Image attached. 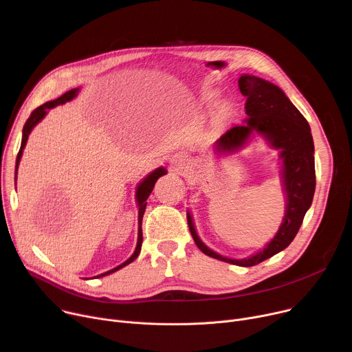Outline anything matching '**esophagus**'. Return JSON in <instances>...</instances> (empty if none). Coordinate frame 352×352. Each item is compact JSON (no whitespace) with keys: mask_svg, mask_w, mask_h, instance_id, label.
Returning a JSON list of instances; mask_svg holds the SVG:
<instances>
[{"mask_svg":"<svg viewBox=\"0 0 352 352\" xmlns=\"http://www.w3.org/2000/svg\"><path fill=\"white\" fill-rule=\"evenodd\" d=\"M175 162H177L178 164H184V163L186 162V157H185L184 155H178V156H177V160H175Z\"/></svg>","mask_w":352,"mask_h":352,"instance_id":"obj_1","label":"esophagus"}]
</instances>
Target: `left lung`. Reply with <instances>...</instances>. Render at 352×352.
Here are the masks:
<instances>
[{"label": "left lung", "mask_w": 352, "mask_h": 352, "mask_svg": "<svg viewBox=\"0 0 352 352\" xmlns=\"http://www.w3.org/2000/svg\"><path fill=\"white\" fill-rule=\"evenodd\" d=\"M242 96L246 97V124L235 125L220 136L216 143L219 152H230L242 146L254 131L263 133L273 147L281 148L284 189L287 193V210L276 236L263 250L248 259L224 258L199 239L192 219L188 214V226L197 248L214 259L250 267L278 254L295 238L307 210L312 205L316 186L315 147L311 128L305 117L289 102L284 91L276 85L252 76L242 75L238 80Z\"/></svg>", "instance_id": "left-lung-1"}]
</instances>
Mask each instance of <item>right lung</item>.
Wrapping results in <instances>:
<instances>
[{
    "label": "right lung",
    "mask_w": 352,
    "mask_h": 352,
    "mask_svg": "<svg viewBox=\"0 0 352 352\" xmlns=\"http://www.w3.org/2000/svg\"><path fill=\"white\" fill-rule=\"evenodd\" d=\"M76 93H78V89H71V90H68L67 93H64L63 96H60L57 100H52V102H47L45 104H43V106H40V107H37L36 110L32 111L30 117L28 118V121H26V124H25V126H23L22 143H21V148H19L18 156H16V166H15L16 170H15V171H18V166H19V162H21V157H22V150H23V147H25V144H26V142H28V136H29L30 131L33 129V126L47 114V110L53 109V107H56V106H58V104H64L65 102H69V100H72V98L76 96ZM164 174H166V170H164L163 167L157 168L156 171H153L152 174L147 175V177L139 184V186H138V189H136V199H138V205H139V216H138V220H139V221H138V223H139V231H138V243H136V249H135L133 255H132L126 262H124L122 265L117 266L116 269H113V270H110V272H106V273H103V274H100V276H97V277H103V276L111 274V273H114V272L122 269L124 266L129 265L131 262H133V261L138 258V255H139V252H140V248H142V241H143V239H142V217H143V213H144V209H146V199L148 197L150 193H152L156 181H157L162 175H164ZM15 179H16V175H15Z\"/></svg>",
    "instance_id": "obj_1"
}]
</instances>
